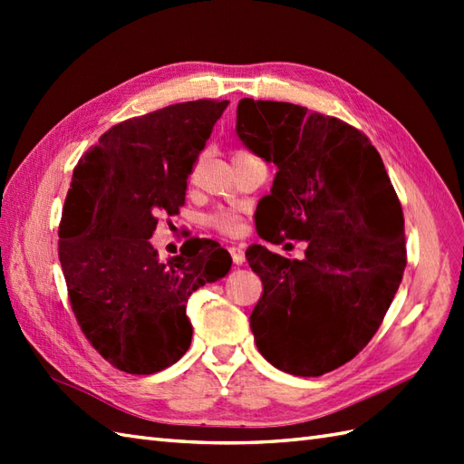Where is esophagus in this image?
Segmentation results:
<instances>
[{
  "label": "esophagus",
  "mask_w": 464,
  "mask_h": 464,
  "mask_svg": "<svg viewBox=\"0 0 464 464\" xmlns=\"http://www.w3.org/2000/svg\"><path fill=\"white\" fill-rule=\"evenodd\" d=\"M231 257H233V263L237 265V267H241V265L245 263V251L243 247H231Z\"/></svg>",
  "instance_id": "34e87169"
}]
</instances>
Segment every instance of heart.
<instances>
[{"label": "heart", "mask_w": 464, "mask_h": 464, "mask_svg": "<svg viewBox=\"0 0 464 464\" xmlns=\"http://www.w3.org/2000/svg\"><path fill=\"white\" fill-rule=\"evenodd\" d=\"M243 153H237L235 157H239ZM209 223L215 227L217 231H221L225 235H237L243 229L241 217L235 211H217L209 217Z\"/></svg>", "instance_id": "heart-1"}]
</instances>
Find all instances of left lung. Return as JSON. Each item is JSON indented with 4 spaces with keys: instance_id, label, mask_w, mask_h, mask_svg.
I'll return each instance as SVG.
<instances>
[{
    "instance_id": "obj_1",
    "label": "left lung",
    "mask_w": 464,
    "mask_h": 464,
    "mask_svg": "<svg viewBox=\"0 0 464 464\" xmlns=\"http://www.w3.org/2000/svg\"><path fill=\"white\" fill-rule=\"evenodd\" d=\"M235 130L277 167L257 233L307 241L301 261L263 245L245 253L263 281L255 343L273 367L321 377L362 351L399 289L407 265L399 197L367 135L337 117L245 97Z\"/></svg>"
}]
</instances>
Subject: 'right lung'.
Masks as SVG:
<instances>
[{"label": "right lung", "instance_id": "add662e5", "mask_svg": "<svg viewBox=\"0 0 464 464\" xmlns=\"http://www.w3.org/2000/svg\"><path fill=\"white\" fill-rule=\"evenodd\" d=\"M229 102L197 100L113 125L75 165L59 223V261L83 334L113 367L153 374L193 337L191 295L225 277L231 255L191 239L160 261L157 215L185 203L187 177Z\"/></svg>", "mask_w": 464, "mask_h": 464}]
</instances>
